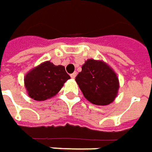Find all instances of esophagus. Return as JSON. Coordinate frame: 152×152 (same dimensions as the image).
<instances>
[{
  "label": "esophagus",
  "instance_id": "34e87169",
  "mask_svg": "<svg viewBox=\"0 0 152 152\" xmlns=\"http://www.w3.org/2000/svg\"><path fill=\"white\" fill-rule=\"evenodd\" d=\"M76 75H77V73H76V72H74V73H73V74H70V77L72 78H75V77H76Z\"/></svg>",
  "mask_w": 152,
  "mask_h": 152
}]
</instances>
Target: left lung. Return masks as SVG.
Segmentation results:
<instances>
[{"label":"left lung","mask_w":152,"mask_h":152,"mask_svg":"<svg viewBox=\"0 0 152 152\" xmlns=\"http://www.w3.org/2000/svg\"><path fill=\"white\" fill-rule=\"evenodd\" d=\"M75 80L86 99L92 104L106 105L115 100L119 79L115 72L102 61L88 60Z\"/></svg>","instance_id":"left-lung-1"}]
</instances>
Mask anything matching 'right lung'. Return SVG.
Here are the masks:
<instances>
[{"label":"right lung","mask_w":152,"mask_h":152,"mask_svg":"<svg viewBox=\"0 0 152 152\" xmlns=\"http://www.w3.org/2000/svg\"><path fill=\"white\" fill-rule=\"evenodd\" d=\"M69 78L64 66L47 61L30 71L25 76L24 83L31 98L45 101L56 95Z\"/></svg>","instance_id":"obj_1"}]
</instances>
